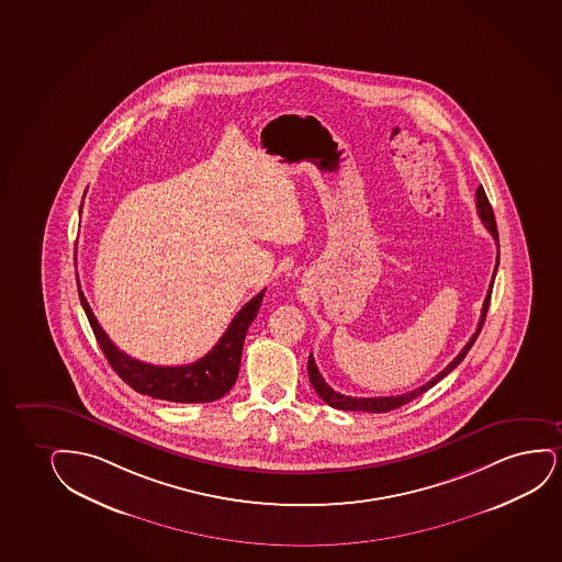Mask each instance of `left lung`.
<instances>
[{
  "mask_svg": "<svg viewBox=\"0 0 562 562\" xmlns=\"http://www.w3.org/2000/svg\"><path fill=\"white\" fill-rule=\"evenodd\" d=\"M476 213L481 216V221H483L484 227L491 232L492 237H494V241L497 245V258H496V268H494V276H492L491 286H488V292H486V299H484L483 312H481V319H479V325H476L475 335L471 336V340L465 344V348L454 357V361L448 364L447 369H442L434 380H429L427 384L422 385V387H416L414 391H408V393H403V395H397V397H349V395H341L338 391L333 390L330 385L323 380L321 376L319 369L315 367V361H313V356H310L307 359V374H310V382H312L313 390L317 391V395H319L328 406H333V408H340V411H362V413H390V411H395L398 406L406 405V403H411L414 398L419 397L422 393H426L429 387H434L437 382H441L442 378L450 374L452 370L460 364V362L465 359L468 356L469 349L473 348V344H475L476 336L481 333V328L484 325V317H486V312H488V306H491V296H492V284H494V278H496L497 263H499V237H497V227L496 221H494V213H492L491 201L486 198V193H484L483 186H479L476 188Z\"/></svg>",
  "mask_w": 562,
  "mask_h": 562,
  "instance_id": "1",
  "label": "left lung"
}]
</instances>
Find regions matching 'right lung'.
I'll use <instances>...</instances> for the list:
<instances>
[{"mask_svg":"<svg viewBox=\"0 0 562 562\" xmlns=\"http://www.w3.org/2000/svg\"><path fill=\"white\" fill-rule=\"evenodd\" d=\"M78 291L81 306L86 310L87 319L91 323L94 338L99 341L102 353L106 356L108 362L112 364V369L117 372V376L125 384L131 385L133 390L143 395L164 398L171 403H211V401L226 395L227 391L234 387L237 374H239L245 336H247L250 323L255 321L256 313L262 306L266 289L258 292L255 299L239 310L221 340L216 341V346L205 357H201L200 361L192 362V364H182V367L149 364V362L138 361V359L127 356L125 351H121L100 327L79 283Z\"/></svg>","mask_w":562,"mask_h":562,"instance_id":"add662e5","label":"right lung"}]
</instances>
